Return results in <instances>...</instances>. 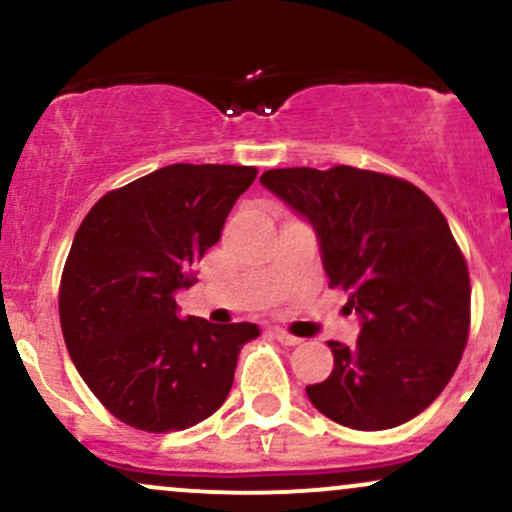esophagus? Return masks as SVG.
Listing matches in <instances>:
<instances>
[{"instance_id": "34e87169", "label": "esophagus", "mask_w": 512, "mask_h": 512, "mask_svg": "<svg viewBox=\"0 0 512 512\" xmlns=\"http://www.w3.org/2000/svg\"><path fill=\"white\" fill-rule=\"evenodd\" d=\"M272 337L276 339V342H281V344H286V346H296V344H301V339L293 337V334H289V332L279 330V327H276V330H272Z\"/></svg>"}]
</instances>
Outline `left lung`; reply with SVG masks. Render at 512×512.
Here are the masks:
<instances>
[{"instance_id":"8db88e82","label":"left lung","mask_w":512,"mask_h":512,"mask_svg":"<svg viewBox=\"0 0 512 512\" xmlns=\"http://www.w3.org/2000/svg\"><path fill=\"white\" fill-rule=\"evenodd\" d=\"M260 182L313 226L330 286L361 320L354 346L330 342L334 370L308 399L356 431L407 424L467 346L472 289L445 216L416 185L373 170L274 168Z\"/></svg>"}]
</instances>
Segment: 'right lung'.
<instances>
[{
  "label": "right lung",
  "instance_id": "obj_1",
  "mask_svg": "<svg viewBox=\"0 0 512 512\" xmlns=\"http://www.w3.org/2000/svg\"><path fill=\"white\" fill-rule=\"evenodd\" d=\"M252 166L173 163L98 199L62 272L60 322L88 390L122 424L182 431L226 402L252 322L178 315L195 264L255 180Z\"/></svg>",
  "mask_w": 512,
  "mask_h": 512
}]
</instances>
